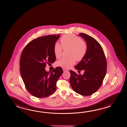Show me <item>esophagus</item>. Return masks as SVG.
<instances>
[{
    "instance_id": "34e87169",
    "label": "esophagus",
    "mask_w": 127,
    "mask_h": 127,
    "mask_svg": "<svg viewBox=\"0 0 127 127\" xmlns=\"http://www.w3.org/2000/svg\"><path fill=\"white\" fill-rule=\"evenodd\" d=\"M63 71H64V72H67V71H68V70L67 69H66V68H63Z\"/></svg>"
}]
</instances>
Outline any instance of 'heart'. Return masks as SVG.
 <instances>
[{"label":"heart","mask_w":127,"mask_h":127,"mask_svg":"<svg viewBox=\"0 0 127 127\" xmlns=\"http://www.w3.org/2000/svg\"><path fill=\"white\" fill-rule=\"evenodd\" d=\"M60 42L63 48H70V56L69 58H63L57 63L58 66L67 68L70 67L77 60H81L85 56L87 51L86 43L82 41L78 36L67 34L64 35L60 39ZM60 43H55L54 53L57 59L61 56L63 48Z\"/></svg>","instance_id":"obj_1"}]
</instances>
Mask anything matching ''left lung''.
Wrapping results in <instances>:
<instances>
[{
	"label": "left lung",
	"mask_w": 127,
	"mask_h": 127,
	"mask_svg": "<svg viewBox=\"0 0 127 127\" xmlns=\"http://www.w3.org/2000/svg\"><path fill=\"white\" fill-rule=\"evenodd\" d=\"M78 35L86 43L87 51L85 56L74 67L84 70V74H77L70 70V85L79 95L89 96L97 91L103 83L107 70V62L102 47L91 36L83 33Z\"/></svg>",
	"instance_id": "obj_1"
}]
</instances>
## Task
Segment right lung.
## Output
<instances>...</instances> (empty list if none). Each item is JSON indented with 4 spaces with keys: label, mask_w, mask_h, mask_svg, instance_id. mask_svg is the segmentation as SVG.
Listing matches in <instances>:
<instances>
[{
    "label": "right lung",
    "mask_w": 127,
    "mask_h": 127,
    "mask_svg": "<svg viewBox=\"0 0 127 127\" xmlns=\"http://www.w3.org/2000/svg\"><path fill=\"white\" fill-rule=\"evenodd\" d=\"M60 35H49L36 38L24 48L20 60V72L25 87L30 94L38 98L52 95L58 79L62 74V67L52 72L45 70L46 64L56 60L54 45Z\"/></svg>",
    "instance_id": "obj_1"
}]
</instances>
